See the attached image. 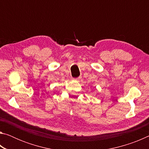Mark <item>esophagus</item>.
<instances>
[{
    "instance_id": "obj_1",
    "label": "esophagus",
    "mask_w": 149,
    "mask_h": 149,
    "mask_svg": "<svg viewBox=\"0 0 149 149\" xmlns=\"http://www.w3.org/2000/svg\"><path fill=\"white\" fill-rule=\"evenodd\" d=\"M73 80H74V81H78V80H79V78H74V79H73Z\"/></svg>"
}]
</instances>
